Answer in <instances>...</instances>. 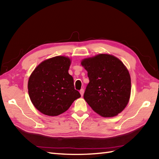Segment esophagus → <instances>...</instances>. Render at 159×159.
<instances>
[{"mask_svg":"<svg viewBox=\"0 0 159 159\" xmlns=\"http://www.w3.org/2000/svg\"><path fill=\"white\" fill-rule=\"evenodd\" d=\"M80 95H81V96H83V94H84V89H83L80 90Z\"/></svg>","mask_w":159,"mask_h":159,"instance_id":"34e87169","label":"esophagus"}]
</instances>
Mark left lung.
<instances>
[{
  "mask_svg": "<svg viewBox=\"0 0 159 159\" xmlns=\"http://www.w3.org/2000/svg\"><path fill=\"white\" fill-rule=\"evenodd\" d=\"M89 83L84 99L91 108L104 117L117 116L130 99L131 80L128 70L117 57L107 54L82 60Z\"/></svg>",
  "mask_w": 159,
  "mask_h": 159,
  "instance_id": "8db88e82",
  "label": "left lung"
}]
</instances>
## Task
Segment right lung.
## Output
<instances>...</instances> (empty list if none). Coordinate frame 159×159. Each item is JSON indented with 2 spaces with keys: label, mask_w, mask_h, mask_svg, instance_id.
<instances>
[{
  "label": "right lung",
  "mask_w": 159,
  "mask_h": 159,
  "mask_svg": "<svg viewBox=\"0 0 159 159\" xmlns=\"http://www.w3.org/2000/svg\"><path fill=\"white\" fill-rule=\"evenodd\" d=\"M70 64L68 57H52L42 61L30 76V99L42 113L59 116L80 97V93L74 89L73 77L68 73Z\"/></svg>",
  "instance_id": "1"
}]
</instances>
